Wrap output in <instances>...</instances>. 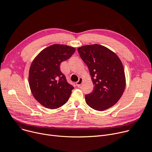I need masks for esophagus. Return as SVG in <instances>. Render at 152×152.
I'll return each instance as SVG.
<instances>
[{"label": "esophagus", "instance_id": "esophagus-1", "mask_svg": "<svg viewBox=\"0 0 152 152\" xmlns=\"http://www.w3.org/2000/svg\"><path fill=\"white\" fill-rule=\"evenodd\" d=\"M82 82H83V78H82V77H79L78 81L76 82V86L77 87H79L82 84Z\"/></svg>", "mask_w": 152, "mask_h": 152}]
</instances>
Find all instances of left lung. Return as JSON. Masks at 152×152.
<instances>
[{
    "instance_id": "8db88e82",
    "label": "left lung",
    "mask_w": 152,
    "mask_h": 152,
    "mask_svg": "<svg viewBox=\"0 0 152 152\" xmlns=\"http://www.w3.org/2000/svg\"><path fill=\"white\" fill-rule=\"evenodd\" d=\"M77 51L89 69L94 86L93 91L86 95L87 104L98 111L113 106L126 85L121 61L113 51L98 44L82 46Z\"/></svg>"
}]
</instances>
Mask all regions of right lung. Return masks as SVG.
Returning <instances> with one entry per match:
<instances>
[{
	"instance_id": "1",
	"label": "right lung",
	"mask_w": 152,
	"mask_h": 152,
	"mask_svg": "<svg viewBox=\"0 0 152 152\" xmlns=\"http://www.w3.org/2000/svg\"><path fill=\"white\" fill-rule=\"evenodd\" d=\"M75 51V48L70 46L53 44L41 51L33 61L29 71V86L36 100L44 107L59 108L70 98L74 87L67 82L60 65Z\"/></svg>"
}]
</instances>
